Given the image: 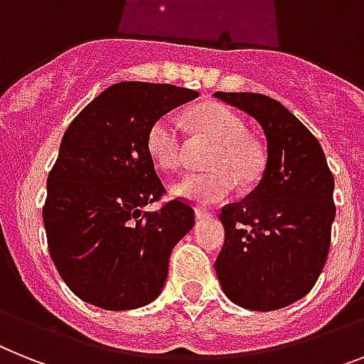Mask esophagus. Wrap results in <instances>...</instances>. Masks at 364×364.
Masks as SVG:
<instances>
[{
    "instance_id": "obj_1",
    "label": "esophagus",
    "mask_w": 364,
    "mask_h": 364,
    "mask_svg": "<svg viewBox=\"0 0 364 364\" xmlns=\"http://www.w3.org/2000/svg\"><path fill=\"white\" fill-rule=\"evenodd\" d=\"M212 218V214L210 212H206V210L199 208V210H195V219H197V223H203V221H206V219Z\"/></svg>"
}]
</instances>
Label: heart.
Wrapping results in <instances>:
<instances>
[{
	"label": "heart",
	"instance_id": "heart-1",
	"mask_svg": "<svg viewBox=\"0 0 364 364\" xmlns=\"http://www.w3.org/2000/svg\"><path fill=\"white\" fill-rule=\"evenodd\" d=\"M193 124L204 139L215 143L208 156L210 173L186 175L178 180L171 193L195 206H212L223 203L232 193L236 180L253 184L264 167L262 149L247 137V126L230 107L210 102L200 104L191 113ZM146 150L150 160L161 171L180 169L184 160L182 124L175 113L160 117L146 134Z\"/></svg>",
	"mask_w": 364,
	"mask_h": 364
}]
</instances>
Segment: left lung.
<instances>
[{"label":"left lung","mask_w":364,"mask_h":364,"mask_svg":"<svg viewBox=\"0 0 364 364\" xmlns=\"http://www.w3.org/2000/svg\"><path fill=\"white\" fill-rule=\"evenodd\" d=\"M214 96L253 117L268 145L257 188L221 210L225 243L215 273L232 303L277 311L307 296L326 266L335 180L316 137L281 102L258 92Z\"/></svg>","instance_id":"left-lung-1"}]
</instances>
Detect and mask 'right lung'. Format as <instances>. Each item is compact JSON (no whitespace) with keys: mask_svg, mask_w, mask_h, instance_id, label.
<instances>
[{"mask_svg":"<svg viewBox=\"0 0 364 364\" xmlns=\"http://www.w3.org/2000/svg\"><path fill=\"white\" fill-rule=\"evenodd\" d=\"M197 96L169 83L121 81L87 104L63 135L42 219L57 272L85 303L130 311L164 290L171 251L193 229L195 212L182 200L143 212L165 191L146 134Z\"/></svg>","mask_w":364,"mask_h":364,"instance_id":"1","label":"right lung"}]
</instances>
